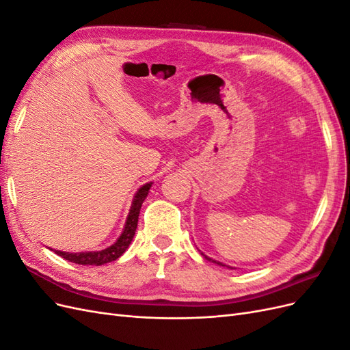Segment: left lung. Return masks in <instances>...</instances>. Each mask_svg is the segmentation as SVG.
Returning a JSON list of instances; mask_svg holds the SVG:
<instances>
[{"mask_svg": "<svg viewBox=\"0 0 350 350\" xmlns=\"http://www.w3.org/2000/svg\"><path fill=\"white\" fill-rule=\"evenodd\" d=\"M201 256H203L206 260H208V261H213V262H216V264H219V266H225V264H221V262H219V261H216V260H213V258H210V257H207L206 254H203L201 252Z\"/></svg>", "mask_w": 350, "mask_h": 350, "instance_id": "8db88e82", "label": "left lung"}]
</instances>
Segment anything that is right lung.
<instances>
[{
  "label": "right lung",
  "instance_id": "1",
  "mask_svg": "<svg viewBox=\"0 0 350 350\" xmlns=\"http://www.w3.org/2000/svg\"><path fill=\"white\" fill-rule=\"evenodd\" d=\"M152 187V183L144 184L140 187L139 191L135 193L133 204L130 208V213L126 216L125 220V226L122 229L121 237L113 242L111 247L105 248L102 251H86V252H64V251H58V250H52L55 254H58L59 257L64 260H68L71 262L81 264V266H102V264H107L111 261H115L116 258H120L122 254L126 251V248L130 247V243L134 238L137 224H139V215H140V208L143 201L146 200L147 194H149V189Z\"/></svg>",
  "mask_w": 350,
  "mask_h": 350
}]
</instances>
